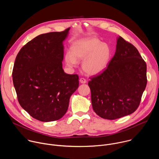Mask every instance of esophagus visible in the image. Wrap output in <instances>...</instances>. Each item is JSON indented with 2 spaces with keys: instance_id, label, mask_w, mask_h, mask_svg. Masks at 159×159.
<instances>
[{
  "instance_id": "obj_1",
  "label": "esophagus",
  "mask_w": 159,
  "mask_h": 159,
  "mask_svg": "<svg viewBox=\"0 0 159 159\" xmlns=\"http://www.w3.org/2000/svg\"><path fill=\"white\" fill-rule=\"evenodd\" d=\"M79 82L81 84H85L87 82V80L84 78H80L79 80Z\"/></svg>"
}]
</instances>
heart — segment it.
Here are the masks:
<instances>
[{"label": "heart", "mask_w": 159, "mask_h": 159, "mask_svg": "<svg viewBox=\"0 0 159 159\" xmlns=\"http://www.w3.org/2000/svg\"><path fill=\"white\" fill-rule=\"evenodd\" d=\"M71 53L66 52L65 61L69 67H74L77 61H82V68L89 75H96L103 72L110 63L112 50L110 46L98 38L91 36L74 42Z\"/></svg>", "instance_id": "obj_1"}]
</instances>
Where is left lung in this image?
<instances>
[{
  "label": "left lung",
  "instance_id": "obj_1",
  "mask_svg": "<svg viewBox=\"0 0 159 159\" xmlns=\"http://www.w3.org/2000/svg\"><path fill=\"white\" fill-rule=\"evenodd\" d=\"M147 82L146 63L138 50L119 36L107 69L88 83L94 112L108 120L132 114L139 107Z\"/></svg>",
  "mask_w": 159,
  "mask_h": 159
}]
</instances>
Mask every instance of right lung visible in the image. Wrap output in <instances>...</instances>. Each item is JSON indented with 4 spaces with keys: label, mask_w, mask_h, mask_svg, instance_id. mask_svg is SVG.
<instances>
[{
    "label": "right lung",
    "mask_w": 159,
    "mask_h": 159,
    "mask_svg": "<svg viewBox=\"0 0 159 159\" xmlns=\"http://www.w3.org/2000/svg\"><path fill=\"white\" fill-rule=\"evenodd\" d=\"M69 30L37 36L16 58L12 79L18 101L30 116L42 122L61 119L79 87V76L67 74L62 68L63 42Z\"/></svg>",
    "instance_id": "add662e5"
}]
</instances>
